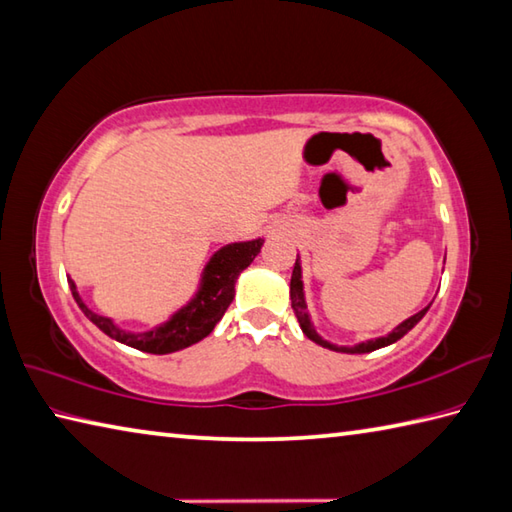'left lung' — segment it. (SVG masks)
I'll use <instances>...</instances> for the list:
<instances>
[{"mask_svg": "<svg viewBox=\"0 0 512 512\" xmlns=\"http://www.w3.org/2000/svg\"><path fill=\"white\" fill-rule=\"evenodd\" d=\"M289 298H292V307H294V314L298 318V323H301V330L303 334L307 336V339L327 347V350H334V352H345V354H365V352H374L379 350V347H385V345H392L397 343L399 339H403L414 325H417L423 316H426V312L430 310L428 307H423L421 312H417L414 316L406 318L401 325L394 327V330L388 334V336H379V339H372V341H363V343H356L352 347L347 345H334L330 341L321 339V336L316 334L314 325L310 321V316H307V303H305V292H303V281H301V263H298V256H296V263H294V272H292V283H289Z\"/></svg>", "mask_w": 512, "mask_h": 512, "instance_id": "8db88e82", "label": "left lung"}]
</instances>
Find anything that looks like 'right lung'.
<instances>
[{"instance_id": "add662e5", "label": "right lung", "mask_w": 512, "mask_h": 512, "mask_svg": "<svg viewBox=\"0 0 512 512\" xmlns=\"http://www.w3.org/2000/svg\"><path fill=\"white\" fill-rule=\"evenodd\" d=\"M263 243V238H256L247 240V243H231L223 249H218V252L209 258L205 272H202L196 296L191 298L182 310L173 314L167 323L153 327L149 332L122 330V327L115 325L111 318L95 314L84 305L71 278L69 287L75 303L80 305L84 316L89 318L93 325H98L106 336H111V339L149 354L178 352L211 334L216 323L227 312L231 301H234L236 278L245 267L252 265V260L258 256Z\"/></svg>"}]
</instances>
